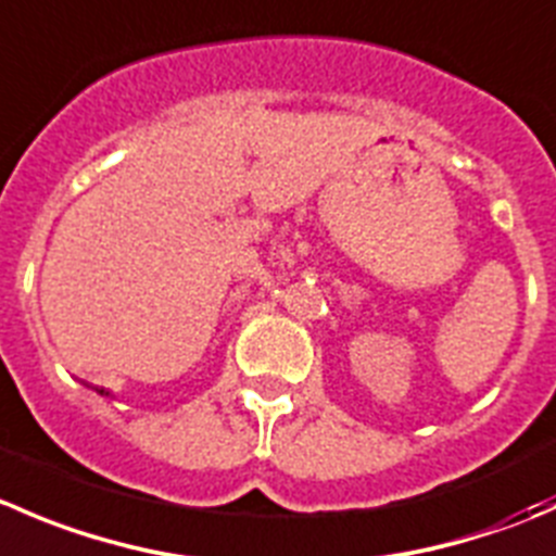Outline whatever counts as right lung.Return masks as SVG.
I'll return each mask as SVG.
<instances>
[{"mask_svg": "<svg viewBox=\"0 0 556 556\" xmlns=\"http://www.w3.org/2000/svg\"><path fill=\"white\" fill-rule=\"evenodd\" d=\"M97 393H100V396H111V391H105V388H94Z\"/></svg>", "mask_w": 556, "mask_h": 556, "instance_id": "right-lung-1", "label": "right lung"}]
</instances>
